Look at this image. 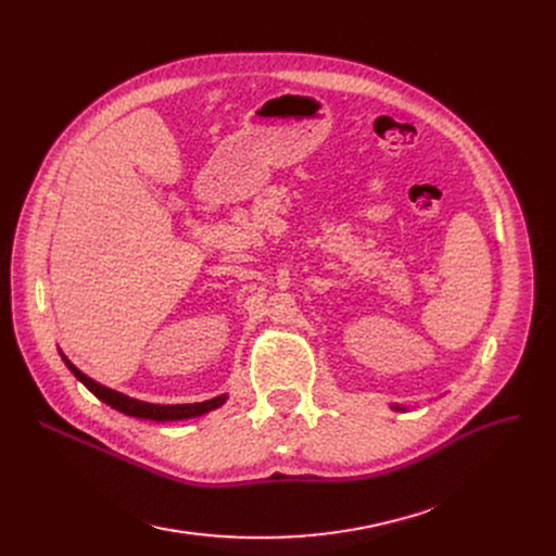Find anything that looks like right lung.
Wrapping results in <instances>:
<instances>
[{
	"label": "right lung",
	"mask_w": 556,
	"mask_h": 556,
	"mask_svg": "<svg viewBox=\"0 0 556 556\" xmlns=\"http://www.w3.org/2000/svg\"><path fill=\"white\" fill-rule=\"evenodd\" d=\"M63 361L70 367V371L97 399H101L103 403L114 407V410H119V413L130 415V417H143V419H155V421H173V419H187V417H198V415H204V413H212V410H216V407H220L225 403V396H216L212 401H202V403H185V405H157V403L137 401V399H130L126 394H119V392L108 390V388L94 383L92 378H87L65 356H63Z\"/></svg>",
	"instance_id": "add662e5"
}]
</instances>
